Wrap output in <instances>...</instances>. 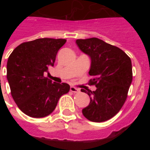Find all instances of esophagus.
<instances>
[{"label":"esophagus","instance_id":"34e87169","mask_svg":"<svg viewBox=\"0 0 150 150\" xmlns=\"http://www.w3.org/2000/svg\"><path fill=\"white\" fill-rule=\"evenodd\" d=\"M70 91H72V92H74V93H77V92L79 91V89L75 88V87H73V86H71V87L70 88Z\"/></svg>","mask_w":150,"mask_h":150}]
</instances>
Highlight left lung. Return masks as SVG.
<instances>
[{"label": "left lung", "instance_id": "left-lung-1", "mask_svg": "<svg viewBox=\"0 0 150 150\" xmlns=\"http://www.w3.org/2000/svg\"><path fill=\"white\" fill-rule=\"evenodd\" d=\"M76 44L91 58L89 83L96 90L81 89L90 96V103L82 112L89 120L104 122L119 112L125 104L132 80V62L118 47L97 38L77 39Z\"/></svg>", "mask_w": 150, "mask_h": 150}]
</instances>
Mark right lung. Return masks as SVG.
I'll list each match as a JSON object with an SVG mask.
<instances>
[{"mask_svg":"<svg viewBox=\"0 0 150 150\" xmlns=\"http://www.w3.org/2000/svg\"><path fill=\"white\" fill-rule=\"evenodd\" d=\"M66 39L38 38L21 43L9 55L7 79L13 99L21 112L42 118L55 109L59 98L70 90L67 83H58L45 77L53 67Z\"/></svg>","mask_w":150,"mask_h":150,"instance_id":"right-lung-1","label":"right lung"}]
</instances>
